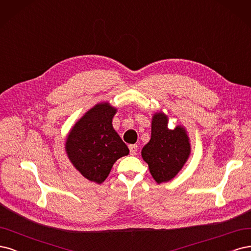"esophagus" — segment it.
I'll list each match as a JSON object with an SVG mask.
<instances>
[{"mask_svg": "<svg viewBox=\"0 0 251 251\" xmlns=\"http://www.w3.org/2000/svg\"><path fill=\"white\" fill-rule=\"evenodd\" d=\"M129 150H130L131 155H135L137 152V145H129Z\"/></svg>", "mask_w": 251, "mask_h": 251, "instance_id": "esophagus-1", "label": "esophagus"}]
</instances>
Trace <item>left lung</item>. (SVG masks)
Listing matches in <instances>:
<instances>
[{
	"mask_svg": "<svg viewBox=\"0 0 251 251\" xmlns=\"http://www.w3.org/2000/svg\"><path fill=\"white\" fill-rule=\"evenodd\" d=\"M169 118L163 111L152 116L151 139L142 149V157L158 184L172 180L187 163L191 143L185 128H168Z\"/></svg>",
	"mask_w": 251,
	"mask_h": 251,
	"instance_id": "1",
	"label": "left lung"
}]
</instances>
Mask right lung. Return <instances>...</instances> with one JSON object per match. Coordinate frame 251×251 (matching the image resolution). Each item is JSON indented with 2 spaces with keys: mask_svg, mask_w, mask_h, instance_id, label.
Listing matches in <instances>:
<instances>
[{
  "mask_svg": "<svg viewBox=\"0 0 251 251\" xmlns=\"http://www.w3.org/2000/svg\"><path fill=\"white\" fill-rule=\"evenodd\" d=\"M117 108L108 102L96 104L71 128L64 149L86 179L102 183L116 161L129 154V149L112 127Z\"/></svg>",
  "mask_w": 251,
  "mask_h": 251,
  "instance_id": "obj_1",
  "label": "right lung"
}]
</instances>
